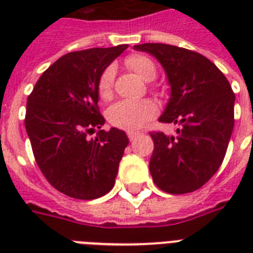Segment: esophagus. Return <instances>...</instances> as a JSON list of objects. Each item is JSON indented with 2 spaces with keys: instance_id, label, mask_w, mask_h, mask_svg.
<instances>
[{
  "instance_id": "obj_1",
  "label": "esophagus",
  "mask_w": 253,
  "mask_h": 253,
  "mask_svg": "<svg viewBox=\"0 0 253 253\" xmlns=\"http://www.w3.org/2000/svg\"><path fill=\"white\" fill-rule=\"evenodd\" d=\"M138 135H139V132H136V131H127V136H128V139H130L131 142H132V140H134V139L136 138Z\"/></svg>"
}]
</instances>
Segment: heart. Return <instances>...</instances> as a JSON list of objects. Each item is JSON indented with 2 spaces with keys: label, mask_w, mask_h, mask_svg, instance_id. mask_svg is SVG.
<instances>
[{
  "label": "heart",
  "mask_w": 253,
  "mask_h": 253,
  "mask_svg": "<svg viewBox=\"0 0 253 253\" xmlns=\"http://www.w3.org/2000/svg\"><path fill=\"white\" fill-rule=\"evenodd\" d=\"M126 65L128 68L142 77L143 80H154L158 73L156 65L150 57L144 55H130L126 59ZM115 69L113 65L107 67L102 72L98 80V95L101 99H110L113 95ZM156 114V106L150 99L142 101H119L114 103L107 111L109 122L115 127L125 130H136L142 127L147 121L154 118Z\"/></svg>",
  "instance_id": "obj_1"
}]
</instances>
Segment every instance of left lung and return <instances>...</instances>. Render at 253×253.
<instances>
[{
  "label": "left lung",
  "mask_w": 253,
  "mask_h": 253,
  "mask_svg": "<svg viewBox=\"0 0 253 253\" xmlns=\"http://www.w3.org/2000/svg\"><path fill=\"white\" fill-rule=\"evenodd\" d=\"M134 48L163 65L170 98L159 121L178 126L176 135L151 132V176L158 188L170 194L194 192L223 162L235 122V94L223 73L201 53L162 43Z\"/></svg>",
  "instance_id": "obj_1"
}]
</instances>
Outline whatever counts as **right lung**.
Segmentation results:
<instances>
[{
	"mask_svg": "<svg viewBox=\"0 0 253 253\" xmlns=\"http://www.w3.org/2000/svg\"><path fill=\"white\" fill-rule=\"evenodd\" d=\"M127 48L69 52L45 69L27 98L25 126L34 158L49 184L65 196L94 200L113 189L128 138L105 123L98 109V80ZM99 128L97 136L87 135Z\"/></svg>",
	"mask_w": 253,
	"mask_h": 253,
	"instance_id": "1",
	"label": "right lung"
}]
</instances>
